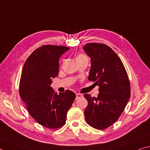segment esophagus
Segmentation results:
<instances>
[{
    "label": "esophagus",
    "instance_id": "esophagus-1",
    "mask_svg": "<svg viewBox=\"0 0 150 150\" xmlns=\"http://www.w3.org/2000/svg\"><path fill=\"white\" fill-rule=\"evenodd\" d=\"M81 97H82V94H76V99H78V98H81Z\"/></svg>",
    "mask_w": 150,
    "mask_h": 150
}]
</instances>
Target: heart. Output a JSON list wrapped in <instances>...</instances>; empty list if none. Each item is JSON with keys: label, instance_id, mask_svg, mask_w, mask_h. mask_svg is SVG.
<instances>
[{"label": "heart", "instance_id": "1", "mask_svg": "<svg viewBox=\"0 0 150 150\" xmlns=\"http://www.w3.org/2000/svg\"><path fill=\"white\" fill-rule=\"evenodd\" d=\"M85 59H88V58H87V57L85 55H84L83 54H79L75 57L76 62H79Z\"/></svg>", "mask_w": 150, "mask_h": 150}]
</instances>
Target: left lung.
I'll return each mask as SVG.
<instances>
[{
    "mask_svg": "<svg viewBox=\"0 0 150 150\" xmlns=\"http://www.w3.org/2000/svg\"><path fill=\"white\" fill-rule=\"evenodd\" d=\"M83 49L91 58L88 79L99 86L97 97L85 94L88 101L84 110L87 123L103 130L115 122L130 96V82L120 58L108 46L87 43Z\"/></svg>",
    "mask_w": 150,
    "mask_h": 150,
    "instance_id": "8db88e82",
    "label": "left lung"
}]
</instances>
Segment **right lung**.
<instances>
[{
    "mask_svg": "<svg viewBox=\"0 0 150 150\" xmlns=\"http://www.w3.org/2000/svg\"><path fill=\"white\" fill-rule=\"evenodd\" d=\"M69 49L62 46H42L28 57L21 71L20 96L32 117L48 129L63 126L76 97L69 90L58 94L50 86L52 79L58 75L59 59Z\"/></svg>",
    "mask_w": 150,
    "mask_h": 150,
    "instance_id": "right-lung-1",
    "label": "right lung"
}]
</instances>
